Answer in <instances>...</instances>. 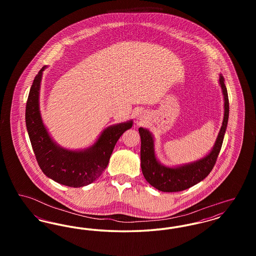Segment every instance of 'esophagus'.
I'll use <instances>...</instances> for the list:
<instances>
[{
	"mask_svg": "<svg viewBox=\"0 0 256 256\" xmlns=\"http://www.w3.org/2000/svg\"><path fill=\"white\" fill-rule=\"evenodd\" d=\"M140 120H141V119H140Z\"/></svg>",
	"mask_w": 256,
	"mask_h": 256,
	"instance_id": "obj_1",
	"label": "esophagus"
}]
</instances>
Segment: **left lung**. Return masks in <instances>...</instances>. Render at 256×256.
<instances>
[{"label":"left lung","instance_id":"obj_1","mask_svg":"<svg viewBox=\"0 0 256 256\" xmlns=\"http://www.w3.org/2000/svg\"><path fill=\"white\" fill-rule=\"evenodd\" d=\"M219 84L224 96V119L214 146L204 158L176 166L164 165L156 154L154 135L148 128H139L141 169L146 182L156 189L162 192H180L204 180L213 169L222 145L230 115L228 90L222 74H220Z\"/></svg>","mask_w":256,"mask_h":256}]
</instances>
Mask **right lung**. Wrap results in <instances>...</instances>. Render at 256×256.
I'll use <instances>...</instances> for the list:
<instances>
[{
    "label": "right lung",
    "mask_w": 256,
    "mask_h": 256,
    "mask_svg": "<svg viewBox=\"0 0 256 256\" xmlns=\"http://www.w3.org/2000/svg\"><path fill=\"white\" fill-rule=\"evenodd\" d=\"M44 66L34 80L26 106V126L39 167L50 180L69 187H82L95 182L108 167L110 156L122 134L132 128L134 121L106 128L92 146L70 150L58 144L40 111V86Z\"/></svg>",
    "instance_id": "right-lung-1"
}]
</instances>
